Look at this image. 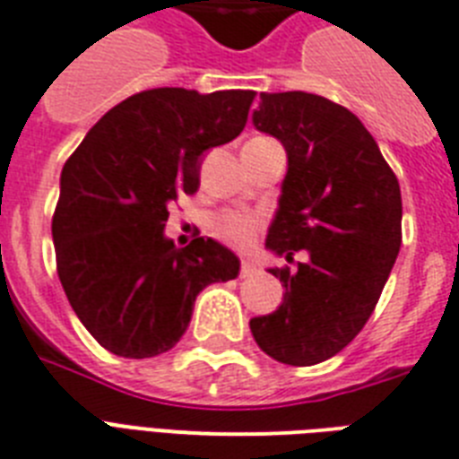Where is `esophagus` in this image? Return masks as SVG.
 <instances>
[{
    "mask_svg": "<svg viewBox=\"0 0 459 459\" xmlns=\"http://www.w3.org/2000/svg\"><path fill=\"white\" fill-rule=\"evenodd\" d=\"M260 273V267L253 263V260H241V270L239 274L244 277V280H248V277H255V274Z\"/></svg>",
    "mask_w": 459,
    "mask_h": 459,
    "instance_id": "obj_1",
    "label": "esophagus"
}]
</instances>
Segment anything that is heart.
<instances>
[{"mask_svg":"<svg viewBox=\"0 0 459 459\" xmlns=\"http://www.w3.org/2000/svg\"><path fill=\"white\" fill-rule=\"evenodd\" d=\"M260 225L263 220L255 212H222L212 222V232L230 247L248 248L258 237Z\"/></svg>","mask_w":459,"mask_h":459,"instance_id":"1","label":"heart"}]
</instances>
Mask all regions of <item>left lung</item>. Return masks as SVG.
<instances>
[{
	"mask_svg": "<svg viewBox=\"0 0 459 459\" xmlns=\"http://www.w3.org/2000/svg\"><path fill=\"white\" fill-rule=\"evenodd\" d=\"M253 126L289 159L265 247L307 260L270 267L284 300L248 325L270 358L307 368L343 351L375 310L401 251V186L358 116L329 99L263 91Z\"/></svg>",
	"mask_w": 459,
	"mask_h": 459,
	"instance_id": "obj_1",
	"label": "left lung"
}]
</instances>
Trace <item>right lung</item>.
<instances>
[{"mask_svg": "<svg viewBox=\"0 0 459 459\" xmlns=\"http://www.w3.org/2000/svg\"><path fill=\"white\" fill-rule=\"evenodd\" d=\"M253 97L139 91L65 160L51 220L58 280L106 351L134 360L166 353L189 327L196 296L239 274V258L211 237L178 248L163 230L170 201L199 189L201 156L244 130Z\"/></svg>", "mask_w": 459, "mask_h": 459, "instance_id": "right-lung-1", "label": "right lung"}]
</instances>
